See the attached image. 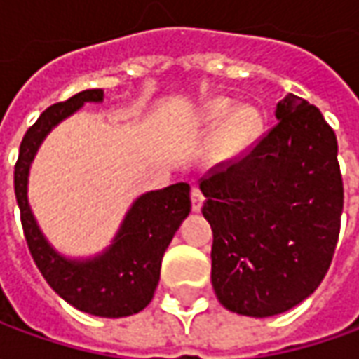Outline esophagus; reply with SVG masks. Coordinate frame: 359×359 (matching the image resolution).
<instances>
[{
    "label": "esophagus",
    "instance_id": "esophagus-1",
    "mask_svg": "<svg viewBox=\"0 0 359 359\" xmlns=\"http://www.w3.org/2000/svg\"><path fill=\"white\" fill-rule=\"evenodd\" d=\"M190 198H192V210H194V211L202 210V203H203L202 190H200V188H198V187H192Z\"/></svg>",
    "mask_w": 359,
    "mask_h": 359
}]
</instances>
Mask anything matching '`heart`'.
<instances>
[{"instance_id":"obj_1","label":"heart","mask_w":359,"mask_h":359,"mask_svg":"<svg viewBox=\"0 0 359 359\" xmlns=\"http://www.w3.org/2000/svg\"><path fill=\"white\" fill-rule=\"evenodd\" d=\"M231 111H233V102L217 100L210 105L208 117L213 123H219L229 117ZM259 128H262V117L254 107H242V109L234 111L219 134L217 146H215L217 157H233L241 154L242 149H246L256 140Z\"/></svg>"}]
</instances>
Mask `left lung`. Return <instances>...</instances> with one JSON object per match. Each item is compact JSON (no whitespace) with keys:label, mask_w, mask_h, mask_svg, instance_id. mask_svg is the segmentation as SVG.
Instances as JSON below:
<instances>
[{"label":"left lung","mask_w":359,"mask_h":359,"mask_svg":"<svg viewBox=\"0 0 359 359\" xmlns=\"http://www.w3.org/2000/svg\"><path fill=\"white\" fill-rule=\"evenodd\" d=\"M277 123L200 179L213 231L211 285L231 311L269 317L313 294L339 242L344 187L337 134L288 94Z\"/></svg>","instance_id":"left-lung-1"}]
</instances>
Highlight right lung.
<instances>
[{"instance_id":"1","label":"right lung","mask_w":359,"mask_h":359,"mask_svg":"<svg viewBox=\"0 0 359 359\" xmlns=\"http://www.w3.org/2000/svg\"><path fill=\"white\" fill-rule=\"evenodd\" d=\"M102 100V90H84L43 111L20 142L15 163V196L28 250L48 285L81 311L100 317H125L138 313L154 298L161 257L182 219L190 213L192 203L187 182L140 196L128 211L115 244L103 256L82 264L67 262L51 250L27 200L28 167L43 136L84 102Z\"/></svg>"}]
</instances>
